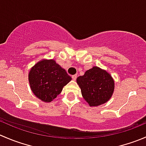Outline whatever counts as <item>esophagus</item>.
Returning <instances> with one entry per match:
<instances>
[{
    "instance_id": "34e87169",
    "label": "esophagus",
    "mask_w": 146,
    "mask_h": 146,
    "mask_svg": "<svg viewBox=\"0 0 146 146\" xmlns=\"http://www.w3.org/2000/svg\"><path fill=\"white\" fill-rule=\"evenodd\" d=\"M76 78H77V76H76V75H73V76H72V79H73V80H76Z\"/></svg>"
}]
</instances>
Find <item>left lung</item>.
Instances as JSON below:
<instances>
[{"label":"left lung","mask_w":146,"mask_h":146,"mask_svg":"<svg viewBox=\"0 0 146 146\" xmlns=\"http://www.w3.org/2000/svg\"><path fill=\"white\" fill-rule=\"evenodd\" d=\"M82 98L90 107H98L110 100L114 90V80L110 73L98 66L85 71L76 79Z\"/></svg>","instance_id":"8db88e82"}]
</instances>
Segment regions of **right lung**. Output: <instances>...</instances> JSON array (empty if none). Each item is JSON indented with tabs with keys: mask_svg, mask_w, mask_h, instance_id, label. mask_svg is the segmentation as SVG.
I'll return each mask as SVG.
<instances>
[{
	"mask_svg": "<svg viewBox=\"0 0 146 146\" xmlns=\"http://www.w3.org/2000/svg\"><path fill=\"white\" fill-rule=\"evenodd\" d=\"M28 79L34 95L44 102H51L71 80V77L55 60L44 58L31 68Z\"/></svg>",
	"mask_w": 146,
	"mask_h": 146,
	"instance_id": "add662e5",
	"label": "right lung"
}]
</instances>
